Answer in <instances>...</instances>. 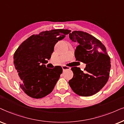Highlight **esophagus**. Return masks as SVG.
<instances>
[{"label":"esophagus","mask_w":124,"mask_h":124,"mask_svg":"<svg viewBox=\"0 0 124 124\" xmlns=\"http://www.w3.org/2000/svg\"><path fill=\"white\" fill-rule=\"evenodd\" d=\"M62 69H63V71L65 70H67V69H70V67L66 66H62Z\"/></svg>","instance_id":"1"}]
</instances>
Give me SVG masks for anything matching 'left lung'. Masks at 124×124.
Masks as SVG:
<instances>
[{"label":"left lung","mask_w":124,"mask_h":124,"mask_svg":"<svg viewBox=\"0 0 124 124\" xmlns=\"http://www.w3.org/2000/svg\"><path fill=\"white\" fill-rule=\"evenodd\" d=\"M69 38L78 42L75 51L76 60L86 64L82 71L72 67L74 76L69 81L72 91L81 96H90L98 92L105 85L109 77L110 59L106 48L99 39L82 31H73Z\"/></svg>","instance_id":"1"}]
</instances>
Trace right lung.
<instances>
[{"instance_id":"1","label":"right lung","mask_w":124,"mask_h":124,"mask_svg":"<svg viewBox=\"0 0 124 124\" xmlns=\"http://www.w3.org/2000/svg\"><path fill=\"white\" fill-rule=\"evenodd\" d=\"M70 32L59 29L33 34L15 52L14 64L17 81L29 96L40 99L53 90L63 70L59 66L47 68L45 64L51 58L56 43Z\"/></svg>"}]
</instances>
